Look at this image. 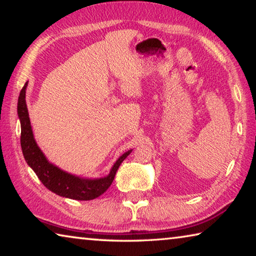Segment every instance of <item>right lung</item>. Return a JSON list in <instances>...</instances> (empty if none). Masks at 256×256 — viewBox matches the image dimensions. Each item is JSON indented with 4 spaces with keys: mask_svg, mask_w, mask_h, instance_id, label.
<instances>
[{
    "mask_svg": "<svg viewBox=\"0 0 256 256\" xmlns=\"http://www.w3.org/2000/svg\"><path fill=\"white\" fill-rule=\"evenodd\" d=\"M27 86L28 81L26 82L20 92L18 99V116L21 124V149L29 167L36 172L38 178L47 188L60 196L80 201L94 200L100 196L112 185L120 164L132 152V149L120 156L112 164L110 174L100 178H84V177L73 175L60 170L54 164L48 162L34 138L27 104H26Z\"/></svg>",
    "mask_w": 256,
    "mask_h": 256,
    "instance_id": "add662e5",
    "label": "right lung"
}]
</instances>
